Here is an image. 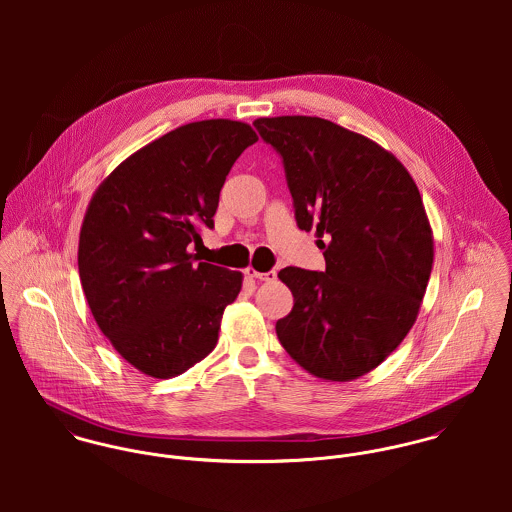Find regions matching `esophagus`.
I'll return each instance as SVG.
<instances>
[{
    "label": "esophagus",
    "mask_w": 512,
    "mask_h": 512,
    "mask_svg": "<svg viewBox=\"0 0 512 512\" xmlns=\"http://www.w3.org/2000/svg\"><path fill=\"white\" fill-rule=\"evenodd\" d=\"M246 276H248V278H256V280H260V282H274V280H276V272H274V270H272V272H258V270H254L252 266L246 268Z\"/></svg>",
    "instance_id": "obj_1"
}]
</instances>
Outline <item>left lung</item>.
Here are the masks:
<instances>
[{"label":"left lung","mask_w":512,"mask_h":512,"mask_svg":"<svg viewBox=\"0 0 512 512\" xmlns=\"http://www.w3.org/2000/svg\"><path fill=\"white\" fill-rule=\"evenodd\" d=\"M284 157L295 220L315 230L325 270L284 268L293 309L276 323L309 374L349 382L374 370L418 319L434 232L402 161L363 134L317 116L254 120Z\"/></svg>","instance_id":"8db88e82"}]
</instances>
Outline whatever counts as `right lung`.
Instances as JSON below:
<instances>
[{
	"instance_id": "1",
	"label": "right lung",
	"mask_w": 512,
	"mask_h": 512,
	"mask_svg": "<svg viewBox=\"0 0 512 512\" xmlns=\"http://www.w3.org/2000/svg\"><path fill=\"white\" fill-rule=\"evenodd\" d=\"M250 124L215 118L179 126L126 157L96 187L78 238V274L96 325L134 368L173 378L219 341L242 272L193 264L191 242L213 228L224 179Z\"/></svg>"
}]
</instances>
